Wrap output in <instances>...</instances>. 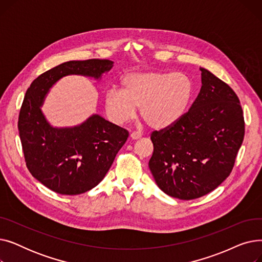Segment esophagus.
<instances>
[{
    "mask_svg": "<svg viewBox=\"0 0 262 262\" xmlns=\"http://www.w3.org/2000/svg\"><path fill=\"white\" fill-rule=\"evenodd\" d=\"M141 137H142V135L139 134V133H133V134H130L132 140H138V139L141 138Z\"/></svg>",
    "mask_w": 262,
    "mask_h": 262,
    "instance_id": "1",
    "label": "esophagus"
}]
</instances>
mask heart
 <instances>
[{
	"mask_svg": "<svg viewBox=\"0 0 262 262\" xmlns=\"http://www.w3.org/2000/svg\"><path fill=\"white\" fill-rule=\"evenodd\" d=\"M192 93V82L183 73L137 72L122 79L121 90L106 92L104 107L108 119L118 125L129 122L139 107L148 125L159 129L184 116Z\"/></svg>",
	"mask_w": 262,
	"mask_h": 262,
	"instance_id": "obj_1",
	"label": "heart"
}]
</instances>
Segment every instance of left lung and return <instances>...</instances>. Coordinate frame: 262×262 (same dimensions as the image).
<instances>
[{
    "instance_id": "left-lung-1",
    "label": "left lung",
    "mask_w": 262,
    "mask_h": 262,
    "mask_svg": "<svg viewBox=\"0 0 262 262\" xmlns=\"http://www.w3.org/2000/svg\"><path fill=\"white\" fill-rule=\"evenodd\" d=\"M202 88L189 112L150 137L148 168L164 193L194 200L221 185L230 174L244 138L237 94L205 68Z\"/></svg>"
}]
</instances>
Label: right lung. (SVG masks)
Masks as SVG:
<instances>
[{"mask_svg":"<svg viewBox=\"0 0 262 262\" xmlns=\"http://www.w3.org/2000/svg\"><path fill=\"white\" fill-rule=\"evenodd\" d=\"M114 64L108 59L66 61L39 75L25 93L18 128L26 167L56 193L77 195L98 186L128 133L96 114L74 126H53L41 107L62 77L80 75L100 81Z\"/></svg>","mask_w":262,"mask_h":262,"instance_id":"1","label":"right lung"}]
</instances>
